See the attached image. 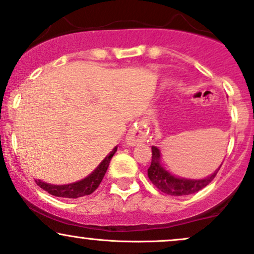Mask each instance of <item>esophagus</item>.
Returning a JSON list of instances; mask_svg holds the SVG:
<instances>
[{"instance_id": "34e87169", "label": "esophagus", "mask_w": 254, "mask_h": 254, "mask_svg": "<svg viewBox=\"0 0 254 254\" xmlns=\"http://www.w3.org/2000/svg\"><path fill=\"white\" fill-rule=\"evenodd\" d=\"M148 135V127L147 125L141 123L138 124V127H133L132 130H130V132L127 133V144L130 147H133L139 142H144Z\"/></svg>"}]
</instances>
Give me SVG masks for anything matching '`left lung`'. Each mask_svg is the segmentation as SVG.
<instances>
[{
	"label": "left lung",
	"instance_id": "left-lung-1",
	"mask_svg": "<svg viewBox=\"0 0 254 254\" xmlns=\"http://www.w3.org/2000/svg\"><path fill=\"white\" fill-rule=\"evenodd\" d=\"M218 170L204 179L194 180L177 177L166 171L161 165V153L159 148L151 147V164L148 168V177L150 182L164 193L170 196H186V194L196 193L209 185L216 177Z\"/></svg>",
	"mask_w": 254,
	"mask_h": 254
}]
</instances>
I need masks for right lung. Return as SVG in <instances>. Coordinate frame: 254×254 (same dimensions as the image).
Wrapping results in <instances>:
<instances>
[{
    "label": "right lung",
    "instance_id": "right-lung-1",
    "mask_svg": "<svg viewBox=\"0 0 254 254\" xmlns=\"http://www.w3.org/2000/svg\"><path fill=\"white\" fill-rule=\"evenodd\" d=\"M117 151V147L113 148V150L101 161V164L95 168L88 177L84 179L80 180V182L68 184V185H51V184L44 183L42 180H36V184L43 190L56 197H63V198H78L90 194L98 189L100 185L101 180L106 173L107 168H109L110 161L115 153Z\"/></svg>",
    "mask_w": 254,
    "mask_h": 254
}]
</instances>
